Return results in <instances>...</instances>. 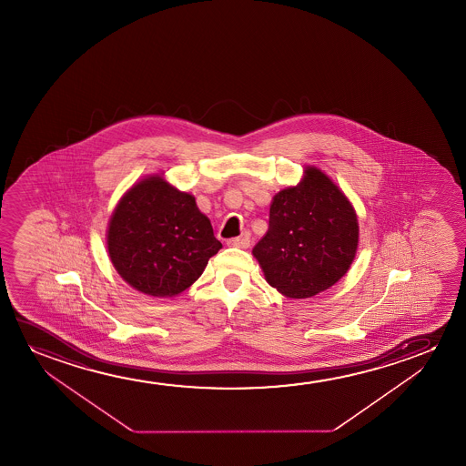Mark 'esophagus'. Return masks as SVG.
Here are the masks:
<instances>
[{"mask_svg": "<svg viewBox=\"0 0 466 466\" xmlns=\"http://www.w3.org/2000/svg\"><path fill=\"white\" fill-rule=\"evenodd\" d=\"M228 245H229V247H234V248H248L249 237L242 236L236 237V238H229V240H228Z\"/></svg>", "mask_w": 466, "mask_h": 466, "instance_id": "1", "label": "esophagus"}]
</instances>
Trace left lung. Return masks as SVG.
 I'll return each mask as SVG.
<instances>
[{
    "label": "left lung",
    "mask_w": 466,
    "mask_h": 466,
    "mask_svg": "<svg viewBox=\"0 0 466 466\" xmlns=\"http://www.w3.org/2000/svg\"><path fill=\"white\" fill-rule=\"evenodd\" d=\"M357 211L325 172L307 166L299 185L275 194L268 229L253 248L270 287L291 299L338 283L355 259Z\"/></svg>",
    "instance_id": "1"
}]
</instances>
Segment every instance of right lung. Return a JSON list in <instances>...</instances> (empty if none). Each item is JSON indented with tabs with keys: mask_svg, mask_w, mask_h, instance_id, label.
I'll return each instance as SVG.
<instances>
[{
	"mask_svg": "<svg viewBox=\"0 0 466 466\" xmlns=\"http://www.w3.org/2000/svg\"><path fill=\"white\" fill-rule=\"evenodd\" d=\"M221 247L196 198L162 175L135 183L116 205L106 230V248L117 274L153 298L183 293Z\"/></svg>",
	"mask_w": 466,
	"mask_h": 466,
	"instance_id": "add662e5",
	"label": "right lung"
}]
</instances>
